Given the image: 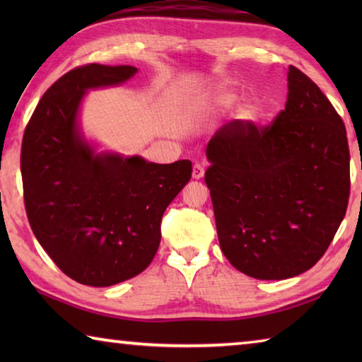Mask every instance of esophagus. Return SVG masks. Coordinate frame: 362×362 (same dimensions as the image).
<instances>
[{
    "instance_id": "34e87169",
    "label": "esophagus",
    "mask_w": 362,
    "mask_h": 362,
    "mask_svg": "<svg viewBox=\"0 0 362 362\" xmlns=\"http://www.w3.org/2000/svg\"><path fill=\"white\" fill-rule=\"evenodd\" d=\"M203 177H204V166L203 164L196 163L193 166V179L199 180V179H203Z\"/></svg>"
}]
</instances>
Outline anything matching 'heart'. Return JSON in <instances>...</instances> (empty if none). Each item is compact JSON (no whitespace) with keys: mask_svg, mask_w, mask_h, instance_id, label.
<instances>
[{"mask_svg":"<svg viewBox=\"0 0 362 362\" xmlns=\"http://www.w3.org/2000/svg\"><path fill=\"white\" fill-rule=\"evenodd\" d=\"M238 99H240L238 94L231 93V90H225V93H220L214 97V105L220 110H226L235 105ZM238 116H240V119L246 122H255L260 118V108L254 102H244L238 107Z\"/></svg>","mask_w":362,"mask_h":362,"instance_id":"b5f03b06","label":"heart"}]
</instances>
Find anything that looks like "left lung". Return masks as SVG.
<instances>
[{
	"label": "left lung",
	"instance_id": "obj_1",
	"mask_svg": "<svg viewBox=\"0 0 362 362\" xmlns=\"http://www.w3.org/2000/svg\"><path fill=\"white\" fill-rule=\"evenodd\" d=\"M269 126L231 121L206 148V185L222 252L255 279H287L326 252L350 198L346 129L322 90L296 66Z\"/></svg>",
	"mask_w": 362,
	"mask_h": 362
}]
</instances>
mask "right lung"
<instances>
[{"label":"right lung","instance_id":"1","mask_svg":"<svg viewBox=\"0 0 362 362\" xmlns=\"http://www.w3.org/2000/svg\"><path fill=\"white\" fill-rule=\"evenodd\" d=\"M131 65L78 66L49 88L25 127L23 201L36 240L79 284L108 287L142 273L161 241V218L192 179V161L97 153L78 122L88 89L126 83Z\"/></svg>","mask_w":362,"mask_h":362}]
</instances>
